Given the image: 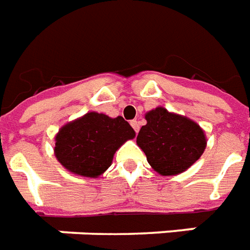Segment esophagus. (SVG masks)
<instances>
[{"label":"esophagus","mask_w":250,"mask_h":250,"mask_svg":"<svg viewBox=\"0 0 250 250\" xmlns=\"http://www.w3.org/2000/svg\"><path fill=\"white\" fill-rule=\"evenodd\" d=\"M131 125H132V128L135 130V132L139 131V122H138V120H131Z\"/></svg>","instance_id":"obj_1"}]
</instances>
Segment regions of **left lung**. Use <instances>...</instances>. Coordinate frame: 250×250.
<instances>
[{"label": "left lung", "instance_id": "8db88e82", "mask_svg": "<svg viewBox=\"0 0 250 250\" xmlns=\"http://www.w3.org/2000/svg\"><path fill=\"white\" fill-rule=\"evenodd\" d=\"M136 143L161 175H177L186 171L206 148L204 130L186 116L157 107L146 114Z\"/></svg>", "mask_w": 250, "mask_h": 250}]
</instances>
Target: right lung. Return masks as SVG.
Listing matches in <instances>:
<instances>
[{"mask_svg": "<svg viewBox=\"0 0 250 250\" xmlns=\"http://www.w3.org/2000/svg\"><path fill=\"white\" fill-rule=\"evenodd\" d=\"M132 138L135 131L122 116L88 112L59 130L55 155L68 171L96 178L111 166L116 150Z\"/></svg>", "mask_w": 250, "mask_h": 250, "instance_id": "add662e5", "label": "right lung"}]
</instances>
